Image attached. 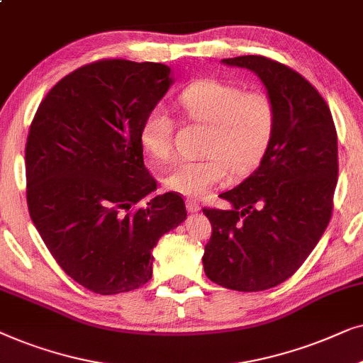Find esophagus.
<instances>
[{
  "label": "esophagus",
  "mask_w": 363,
  "mask_h": 363,
  "mask_svg": "<svg viewBox=\"0 0 363 363\" xmlns=\"http://www.w3.org/2000/svg\"><path fill=\"white\" fill-rule=\"evenodd\" d=\"M186 207H187V211H189V212H199L201 211L199 202H196L194 199H187L186 201Z\"/></svg>",
  "instance_id": "34e87169"
}]
</instances>
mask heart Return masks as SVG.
<instances>
[{
	"mask_svg": "<svg viewBox=\"0 0 363 363\" xmlns=\"http://www.w3.org/2000/svg\"><path fill=\"white\" fill-rule=\"evenodd\" d=\"M186 116L209 125L201 161L179 162L164 176V184L177 194L201 197L234 176H247L264 161L272 144L275 106L260 91H245L217 79L197 81L179 96ZM174 121L164 108L149 111L141 124V146L156 161L172 156Z\"/></svg>",
	"mask_w": 363,
	"mask_h": 363,
	"instance_id": "1",
	"label": "heart"
}]
</instances>
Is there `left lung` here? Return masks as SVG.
Listing matches in <instances>:
<instances>
[{
    "mask_svg": "<svg viewBox=\"0 0 363 363\" xmlns=\"http://www.w3.org/2000/svg\"><path fill=\"white\" fill-rule=\"evenodd\" d=\"M222 65L259 76L277 123L260 166L220 194L230 209H204L212 235L202 264L217 286L259 292L296 274L327 229L339 174L337 131L318 91L291 67L264 56Z\"/></svg>",
    "mask_w": 363,
    "mask_h": 363,
    "instance_id": "obj_1",
    "label": "left lung"
}]
</instances>
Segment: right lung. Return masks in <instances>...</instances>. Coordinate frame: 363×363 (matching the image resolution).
<instances>
[{"label":"right lung","instance_id":"right-lung-1","mask_svg":"<svg viewBox=\"0 0 363 363\" xmlns=\"http://www.w3.org/2000/svg\"><path fill=\"white\" fill-rule=\"evenodd\" d=\"M174 83L159 62L104 60L62 77L41 101L26 143L28 209L60 267L101 296L152 277V249L186 220L176 192L152 196L139 139ZM151 196L141 210L133 206Z\"/></svg>","mask_w":363,"mask_h":363}]
</instances>
